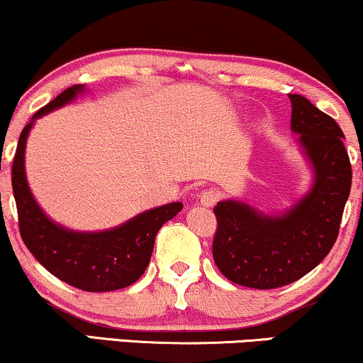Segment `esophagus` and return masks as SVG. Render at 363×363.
<instances>
[{"label": "esophagus", "mask_w": 363, "mask_h": 363, "mask_svg": "<svg viewBox=\"0 0 363 363\" xmlns=\"http://www.w3.org/2000/svg\"><path fill=\"white\" fill-rule=\"evenodd\" d=\"M220 198H221V194L218 193L216 189H206V191H203L199 196L201 204H203V206H213V204H216L218 201H220Z\"/></svg>", "instance_id": "1"}]
</instances>
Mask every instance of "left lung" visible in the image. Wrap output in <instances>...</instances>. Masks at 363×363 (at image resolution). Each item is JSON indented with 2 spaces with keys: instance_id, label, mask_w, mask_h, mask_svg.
<instances>
[{
  "instance_id": "left-lung-1",
  "label": "left lung",
  "mask_w": 363,
  "mask_h": 363,
  "mask_svg": "<svg viewBox=\"0 0 363 363\" xmlns=\"http://www.w3.org/2000/svg\"><path fill=\"white\" fill-rule=\"evenodd\" d=\"M289 99L291 128L313 165L309 193L279 216L231 199L215 206L216 267L228 281L253 289H276L311 272L335 245L350 196L352 165L342 128L304 96Z\"/></svg>"
}]
</instances>
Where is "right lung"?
<instances>
[{
  "label": "right lung",
  "mask_w": 363,
  "mask_h": 363,
  "mask_svg": "<svg viewBox=\"0 0 363 363\" xmlns=\"http://www.w3.org/2000/svg\"><path fill=\"white\" fill-rule=\"evenodd\" d=\"M82 91V84L67 87L35 113L23 128L11 165L13 196L21 240L52 276L81 291H116L142 277L154 252L157 231L181 211L182 203L148 209L116 228L96 233L67 230L47 218L30 193L25 176V143L37 118L72 101Z\"/></svg>",
  "instance_id": "obj_1"
}]
</instances>
